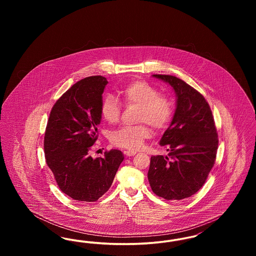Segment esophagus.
<instances>
[{"label":"esophagus","mask_w":256,"mask_h":256,"mask_svg":"<svg viewBox=\"0 0 256 256\" xmlns=\"http://www.w3.org/2000/svg\"><path fill=\"white\" fill-rule=\"evenodd\" d=\"M136 154H137V152H135V150H124V154H126V156H132Z\"/></svg>","instance_id":"esophagus-1"}]
</instances>
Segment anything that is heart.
Returning <instances> with one entry per match:
<instances>
[{
    "label": "heart",
    "mask_w": 256,
    "mask_h": 256,
    "mask_svg": "<svg viewBox=\"0 0 256 256\" xmlns=\"http://www.w3.org/2000/svg\"><path fill=\"white\" fill-rule=\"evenodd\" d=\"M126 104L139 106L137 122H145L136 126H124L110 134V141L115 146L138 150L152 135V130L165 128L174 115V102L170 97L160 95L154 86L144 80H134L119 91ZM121 114V104L113 95H106L100 104V115L106 122H116Z\"/></svg>",
    "instance_id": "1"
}]
</instances>
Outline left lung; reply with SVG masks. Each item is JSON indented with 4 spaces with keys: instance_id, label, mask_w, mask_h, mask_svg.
Segmentation results:
<instances>
[{
    "instance_id": "obj_1",
    "label": "left lung",
    "mask_w": 256,
    "mask_h": 256,
    "mask_svg": "<svg viewBox=\"0 0 256 256\" xmlns=\"http://www.w3.org/2000/svg\"><path fill=\"white\" fill-rule=\"evenodd\" d=\"M152 76L172 86L176 108L159 142L168 156H152L148 180L156 195L180 200L196 194L206 182L215 163L218 134L212 111L200 92L174 76Z\"/></svg>"
}]
</instances>
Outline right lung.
<instances>
[{"label": "right lung", "mask_w": 256, "mask_h": 256, "mask_svg": "<svg viewBox=\"0 0 256 256\" xmlns=\"http://www.w3.org/2000/svg\"><path fill=\"white\" fill-rule=\"evenodd\" d=\"M108 84L88 76L68 89L52 106L44 137L47 165L61 191L80 202H96L108 189L124 160L119 150L93 158L88 154L98 139L100 104Z\"/></svg>", "instance_id": "add662e5"}]
</instances>
